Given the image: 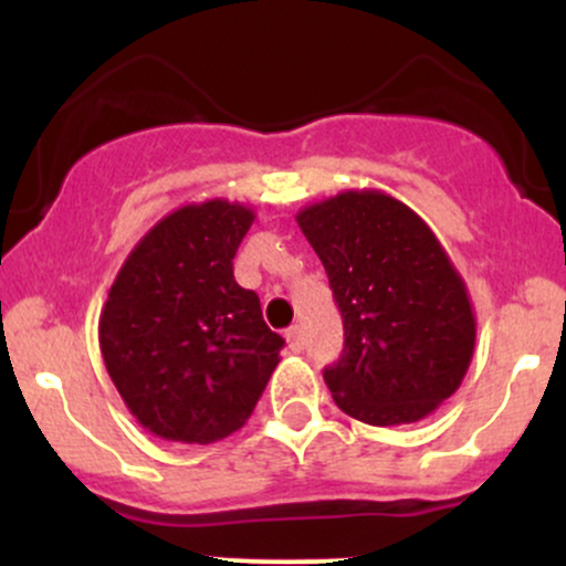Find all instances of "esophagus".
<instances>
[{"mask_svg":"<svg viewBox=\"0 0 566 566\" xmlns=\"http://www.w3.org/2000/svg\"><path fill=\"white\" fill-rule=\"evenodd\" d=\"M284 337H287L290 350H295V354H301V350H303V329L295 324V327H290L287 333H284Z\"/></svg>","mask_w":566,"mask_h":566,"instance_id":"esophagus-1","label":"esophagus"}]
</instances>
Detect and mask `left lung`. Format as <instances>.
<instances>
[{"mask_svg":"<svg viewBox=\"0 0 566 566\" xmlns=\"http://www.w3.org/2000/svg\"><path fill=\"white\" fill-rule=\"evenodd\" d=\"M343 316L324 367L335 405L369 426L423 420L465 378L476 343L469 290L428 229L382 191H343L297 212Z\"/></svg>","mask_w":566,"mask_h":566,"instance_id":"1","label":"left lung"}]
</instances>
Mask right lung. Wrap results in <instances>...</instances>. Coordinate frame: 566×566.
<instances>
[{
	"mask_svg": "<svg viewBox=\"0 0 566 566\" xmlns=\"http://www.w3.org/2000/svg\"><path fill=\"white\" fill-rule=\"evenodd\" d=\"M255 212L210 199L161 218L135 244L103 305L101 354L143 428L210 444L242 428L279 365L284 337L233 279Z\"/></svg>",
	"mask_w": 566,
	"mask_h": 566,
	"instance_id": "add662e5",
	"label": "right lung"
}]
</instances>
